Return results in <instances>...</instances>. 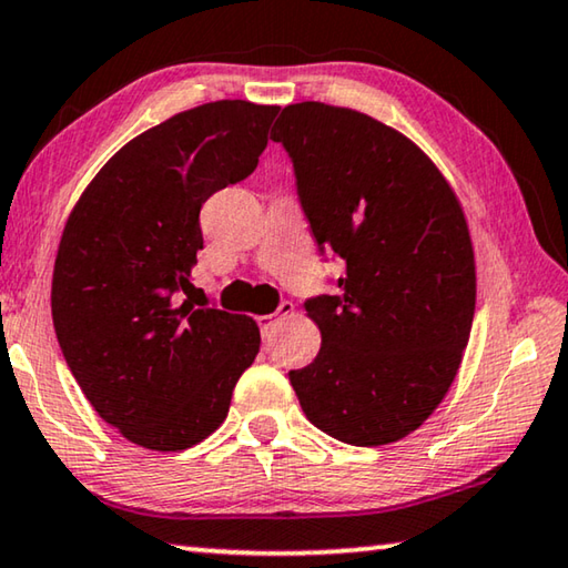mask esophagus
Returning a JSON list of instances; mask_svg holds the SVG:
<instances>
[{"label":"esophagus","instance_id":"esophagus-1","mask_svg":"<svg viewBox=\"0 0 568 568\" xmlns=\"http://www.w3.org/2000/svg\"><path fill=\"white\" fill-rule=\"evenodd\" d=\"M292 314H294V304L292 302H284L282 306H278L276 314H264V317H258V329H262L264 339L272 337V332H274V327L278 324V320L292 317Z\"/></svg>","mask_w":568,"mask_h":568}]
</instances>
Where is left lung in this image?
<instances>
[{
    "instance_id": "obj_1",
    "label": "left lung",
    "mask_w": 568,
    "mask_h": 568,
    "mask_svg": "<svg viewBox=\"0 0 568 568\" xmlns=\"http://www.w3.org/2000/svg\"><path fill=\"white\" fill-rule=\"evenodd\" d=\"M290 153L320 248L342 256L339 294L310 300L322 332L290 379L304 415L349 445L417 430L448 395L476 312V256L460 201L410 138L359 110L286 105Z\"/></svg>"
}]
</instances>
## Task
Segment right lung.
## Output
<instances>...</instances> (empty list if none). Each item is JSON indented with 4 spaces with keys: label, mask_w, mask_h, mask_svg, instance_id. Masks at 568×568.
<instances>
[{
    "label": "right lung",
    "mask_w": 568,
    "mask_h": 568,
    "mask_svg": "<svg viewBox=\"0 0 568 568\" xmlns=\"http://www.w3.org/2000/svg\"><path fill=\"white\" fill-rule=\"evenodd\" d=\"M278 105L216 100L145 130L102 165L64 223L52 322L102 420L148 450H185L226 420L258 324L179 302L196 286L199 213L244 181Z\"/></svg>",
    "instance_id": "obj_1"
}]
</instances>
